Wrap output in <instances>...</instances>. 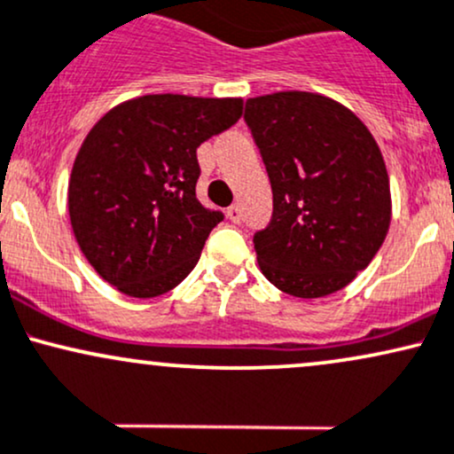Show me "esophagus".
<instances>
[{
	"label": "esophagus",
	"instance_id": "obj_1",
	"mask_svg": "<svg viewBox=\"0 0 454 454\" xmlns=\"http://www.w3.org/2000/svg\"><path fill=\"white\" fill-rule=\"evenodd\" d=\"M227 218L231 223H240L242 221V210H240V206H231V207H227Z\"/></svg>",
	"mask_w": 454,
	"mask_h": 454
}]
</instances>
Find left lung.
I'll return each mask as SVG.
<instances>
[{
    "instance_id": "1",
    "label": "left lung",
    "mask_w": 454,
    "mask_h": 454,
    "mask_svg": "<svg viewBox=\"0 0 454 454\" xmlns=\"http://www.w3.org/2000/svg\"><path fill=\"white\" fill-rule=\"evenodd\" d=\"M272 186V221L254 233L263 277L295 298H324L380 251L392 201L384 156L348 106L277 91L244 111Z\"/></svg>"
}]
</instances>
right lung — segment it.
Listing matches in <instances>:
<instances>
[{
    "label": "right lung",
    "instance_id": "1",
    "mask_svg": "<svg viewBox=\"0 0 454 454\" xmlns=\"http://www.w3.org/2000/svg\"><path fill=\"white\" fill-rule=\"evenodd\" d=\"M242 115V98L147 94L88 132L68 182L70 223L91 268L132 298L180 285L223 212L197 200V147Z\"/></svg>",
    "mask_w": 454,
    "mask_h": 454
}]
</instances>
